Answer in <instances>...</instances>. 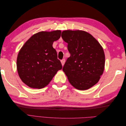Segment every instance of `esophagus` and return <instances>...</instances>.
Returning <instances> with one entry per match:
<instances>
[{
	"label": "esophagus",
	"instance_id": "obj_1",
	"mask_svg": "<svg viewBox=\"0 0 126 126\" xmlns=\"http://www.w3.org/2000/svg\"><path fill=\"white\" fill-rule=\"evenodd\" d=\"M61 63H62V66H63L64 65V63H65V59H62V60H61Z\"/></svg>",
	"mask_w": 126,
	"mask_h": 126
}]
</instances>
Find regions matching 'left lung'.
Returning a JSON list of instances; mask_svg holds the SVG:
<instances>
[{
	"label": "left lung",
	"mask_w": 126,
	"mask_h": 126,
	"mask_svg": "<svg viewBox=\"0 0 126 126\" xmlns=\"http://www.w3.org/2000/svg\"><path fill=\"white\" fill-rule=\"evenodd\" d=\"M62 37L70 54L63 68L68 81L77 89L90 88L104 72V49L96 38L83 30H64Z\"/></svg>",
	"instance_id": "1"
}]
</instances>
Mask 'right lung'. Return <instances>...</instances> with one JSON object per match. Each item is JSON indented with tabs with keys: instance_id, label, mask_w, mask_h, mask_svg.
Listing matches in <instances>:
<instances>
[{
	"instance_id": "right-lung-1",
	"label": "right lung",
	"mask_w": 126,
	"mask_h": 126,
	"mask_svg": "<svg viewBox=\"0 0 126 126\" xmlns=\"http://www.w3.org/2000/svg\"><path fill=\"white\" fill-rule=\"evenodd\" d=\"M61 30L40 32L33 35L19 51L17 69L25 84L32 88L47 86L57 71L62 69L57 54L52 47L61 36Z\"/></svg>"
}]
</instances>
